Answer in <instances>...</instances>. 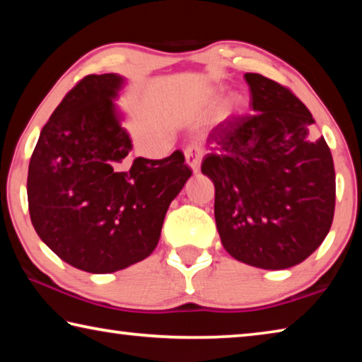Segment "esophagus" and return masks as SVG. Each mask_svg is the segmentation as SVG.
Masks as SVG:
<instances>
[{
    "label": "esophagus",
    "instance_id": "1",
    "mask_svg": "<svg viewBox=\"0 0 362 362\" xmlns=\"http://www.w3.org/2000/svg\"><path fill=\"white\" fill-rule=\"evenodd\" d=\"M185 159H187V164L189 168H192L193 173H199V168H201V159H203V148H201L199 145H188L185 148Z\"/></svg>",
    "mask_w": 362,
    "mask_h": 362
}]
</instances>
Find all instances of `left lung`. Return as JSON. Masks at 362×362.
<instances>
[{"label":"left lung","mask_w":362,"mask_h":362,"mask_svg":"<svg viewBox=\"0 0 362 362\" xmlns=\"http://www.w3.org/2000/svg\"><path fill=\"white\" fill-rule=\"evenodd\" d=\"M252 115L211 131L201 164L216 187L220 240L236 260L284 269L321 246L332 225L335 170L310 110L284 86L246 73Z\"/></svg>","instance_id":"left-lung-1"}]
</instances>
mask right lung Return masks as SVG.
<instances>
[{"mask_svg": "<svg viewBox=\"0 0 362 362\" xmlns=\"http://www.w3.org/2000/svg\"><path fill=\"white\" fill-rule=\"evenodd\" d=\"M116 73L83 78L41 129L28 166L30 218L69 265L103 274L148 257L169 204L192 175L180 150L126 159L132 150L113 99Z\"/></svg>", "mask_w": 362, "mask_h": 362, "instance_id": "add662e5", "label": "right lung"}]
</instances>
